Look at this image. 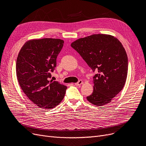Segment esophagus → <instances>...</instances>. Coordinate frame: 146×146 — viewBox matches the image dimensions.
I'll return each mask as SVG.
<instances>
[{
  "mask_svg": "<svg viewBox=\"0 0 146 146\" xmlns=\"http://www.w3.org/2000/svg\"><path fill=\"white\" fill-rule=\"evenodd\" d=\"M82 84H83V81L82 80H80L78 83H75V85L76 86H80Z\"/></svg>",
  "mask_w": 146,
  "mask_h": 146,
  "instance_id": "obj_1",
  "label": "esophagus"
}]
</instances>
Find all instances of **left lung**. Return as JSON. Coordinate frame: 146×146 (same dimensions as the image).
<instances>
[{"instance_id":"obj_1","label":"left lung","mask_w":146,"mask_h":146,"mask_svg":"<svg viewBox=\"0 0 146 146\" xmlns=\"http://www.w3.org/2000/svg\"><path fill=\"white\" fill-rule=\"evenodd\" d=\"M71 46L98 72L87 100L98 106L110 103L123 89L127 77L128 58L123 45L112 35L98 34L80 38Z\"/></svg>"}]
</instances>
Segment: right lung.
I'll use <instances>...</instances> for the list:
<instances>
[{
	"label": "right lung",
	"mask_w": 146,
	"mask_h": 146,
	"mask_svg": "<svg viewBox=\"0 0 146 146\" xmlns=\"http://www.w3.org/2000/svg\"><path fill=\"white\" fill-rule=\"evenodd\" d=\"M63 44V40L57 38L33 39L19 52L16 64L18 83L28 98L40 108H55L65 95L67 86L49 80Z\"/></svg>",
	"instance_id": "1"
}]
</instances>
